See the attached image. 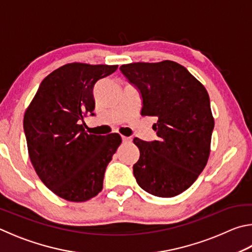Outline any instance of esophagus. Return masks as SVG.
I'll use <instances>...</instances> for the list:
<instances>
[{"label": "esophagus", "mask_w": 252, "mask_h": 252, "mask_svg": "<svg viewBox=\"0 0 252 252\" xmlns=\"http://www.w3.org/2000/svg\"><path fill=\"white\" fill-rule=\"evenodd\" d=\"M122 141H123V143H130L132 139L127 138V136H122Z\"/></svg>", "instance_id": "esophagus-1"}]
</instances>
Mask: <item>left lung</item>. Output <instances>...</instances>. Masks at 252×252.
I'll return each mask as SVG.
<instances>
[{
	"mask_svg": "<svg viewBox=\"0 0 252 252\" xmlns=\"http://www.w3.org/2000/svg\"><path fill=\"white\" fill-rule=\"evenodd\" d=\"M120 70L140 90L142 116L158 118V141L133 140L140 150L136 182L158 197L180 195L197 180L210 154L215 121L207 90L172 61L126 63Z\"/></svg>",
	"mask_w": 252,
	"mask_h": 252,
	"instance_id": "left-lung-1",
	"label": "left lung"
}]
</instances>
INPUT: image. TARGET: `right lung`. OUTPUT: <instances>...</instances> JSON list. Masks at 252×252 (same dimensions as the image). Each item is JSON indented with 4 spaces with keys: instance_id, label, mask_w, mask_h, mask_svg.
<instances>
[{
    "instance_id": "right-lung-1",
    "label": "right lung",
    "mask_w": 252,
    "mask_h": 252,
    "mask_svg": "<svg viewBox=\"0 0 252 252\" xmlns=\"http://www.w3.org/2000/svg\"><path fill=\"white\" fill-rule=\"evenodd\" d=\"M118 65L66 63L45 78L24 114L31 162L45 185L61 198L86 202L103 187L104 172L120 134L87 133L82 122L94 116V87Z\"/></svg>"
}]
</instances>
